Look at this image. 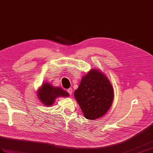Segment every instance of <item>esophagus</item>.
<instances>
[{
	"mask_svg": "<svg viewBox=\"0 0 153 153\" xmlns=\"http://www.w3.org/2000/svg\"><path fill=\"white\" fill-rule=\"evenodd\" d=\"M67 92H68V93L70 95H72V88H69L68 89H67Z\"/></svg>",
	"mask_w": 153,
	"mask_h": 153,
	"instance_id": "1",
	"label": "esophagus"
}]
</instances>
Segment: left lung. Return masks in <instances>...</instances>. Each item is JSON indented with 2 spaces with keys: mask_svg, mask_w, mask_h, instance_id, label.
<instances>
[{
  "mask_svg": "<svg viewBox=\"0 0 153 153\" xmlns=\"http://www.w3.org/2000/svg\"><path fill=\"white\" fill-rule=\"evenodd\" d=\"M74 96L86 118L95 120L103 116L111 107L114 90L104 74L93 69L82 78Z\"/></svg>",
  "mask_w": 153,
  "mask_h": 153,
  "instance_id": "8db88e82",
  "label": "left lung"
}]
</instances>
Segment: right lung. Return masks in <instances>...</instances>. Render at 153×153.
Returning <instances> with one entry per match:
<instances>
[{"label":"right lung","instance_id":"1","mask_svg":"<svg viewBox=\"0 0 153 153\" xmlns=\"http://www.w3.org/2000/svg\"><path fill=\"white\" fill-rule=\"evenodd\" d=\"M68 93L64 91L63 89L60 87H53L48 83L43 84L38 92L39 100L46 106H50L53 105L55 99L57 97H68Z\"/></svg>","mask_w":153,"mask_h":153}]
</instances>
